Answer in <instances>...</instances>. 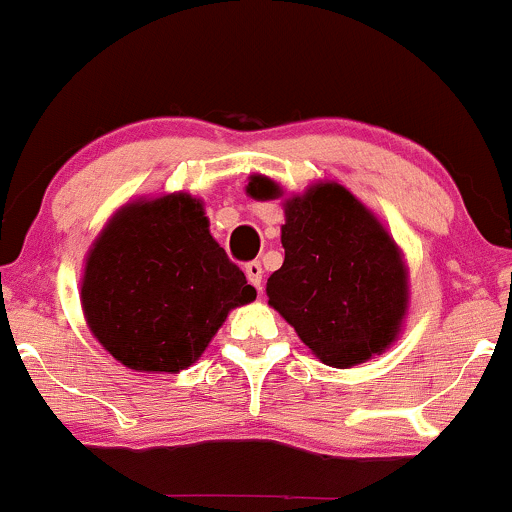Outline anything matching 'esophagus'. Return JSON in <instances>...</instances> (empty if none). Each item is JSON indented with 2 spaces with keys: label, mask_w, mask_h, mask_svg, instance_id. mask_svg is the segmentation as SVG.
<instances>
[{
  "label": "esophagus",
  "mask_w": 512,
  "mask_h": 512,
  "mask_svg": "<svg viewBox=\"0 0 512 512\" xmlns=\"http://www.w3.org/2000/svg\"><path fill=\"white\" fill-rule=\"evenodd\" d=\"M245 274H247V282L255 286L257 291H262V265L260 262H247Z\"/></svg>",
  "instance_id": "34e87169"
}]
</instances>
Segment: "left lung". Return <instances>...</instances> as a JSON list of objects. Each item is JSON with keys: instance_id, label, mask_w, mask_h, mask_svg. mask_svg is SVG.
Listing matches in <instances>:
<instances>
[{"instance_id": "obj_1", "label": "left lung", "mask_w": 512, "mask_h": 512, "mask_svg": "<svg viewBox=\"0 0 512 512\" xmlns=\"http://www.w3.org/2000/svg\"><path fill=\"white\" fill-rule=\"evenodd\" d=\"M252 199L282 187L252 174ZM284 265L267 279L269 306L320 362L350 369L389 350L408 311V269L389 230L338 182L284 201Z\"/></svg>"}]
</instances>
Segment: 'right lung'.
I'll list each match as a JSON object with an SVG mask.
<instances>
[{"instance_id": "1", "label": "right lung", "mask_w": 512, "mask_h": 512, "mask_svg": "<svg viewBox=\"0 0 512 512\" xmlns=\"http://www.w3.org/2000/svg\"><path fill=\"white\" fill-rule=\"evenodd\" d=\"M255 296L213 240L201 199L184 192L121 206L89 250L80 289L101 347L153 374L192 367L228 313Z\"/></svg>"}]
</instances>
